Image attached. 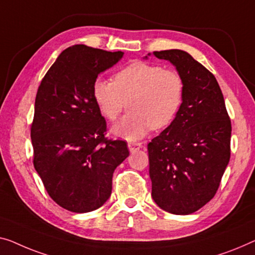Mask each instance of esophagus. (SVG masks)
Returning a JSON list of instances; mask_svg holds the SVG:
<instances>
[{"label":"esophagus","instance_id":"1","mask_svg":"<svg viewBox=\"0 0 255 255\" xmlns=\"http://www.w3.org/2000/svg\"><path fill=\"white\" fill-rule=\"evenodd\" d=\"M142 147H143L142 143H139V142H129L128 143V149H129V151L131 152V153H134V152L138 151L139 149H142Z\"/></svg>","mask_w":255,"mask_h":255}]
</instances>
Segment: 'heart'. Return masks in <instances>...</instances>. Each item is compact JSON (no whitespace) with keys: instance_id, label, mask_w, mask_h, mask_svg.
I'll return each mask as SVG.
<instances>
[{"instance_id":"heart-1","label":"heart","mask_w":255,"mask_h":255,"mask_svg":"<svg viewBox=\"0 0 255 255\" xmlns=\"http://www.w3.org/2000/svg\"><path fill=\"white\" fill-rule=\"evenodd\" d=\"M183 79L178 72L154 64L134 62L120 68L112 81L98 78L93 83V96L109 121L129 112L115 128L117 135L138 139L150 129H161L172 124L182 105Z\"/></svg>"}]
</instances>
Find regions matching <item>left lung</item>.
<instances>
[{
    "label": "left lung",
    "mask_w": 255,
    "mask_h": 255,
    "mask_svg": "<svg viewBox=\"0 0 255 255\" xmlns=\"http://www.w3.org/2000/svg\"><path fill=\"white\" fill-rule=\"evenodd\" d=\"M183 79L175 119L147 144L152 198L162 210L187 215L207 204L230 159L231 121L214 75L178 49L153 51Z\"/></svg>",
    "instance_id": "obj_1"
}]
</instances>
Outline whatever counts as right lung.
<instances>
[{"label":"right lung","mask_w":255,"mask_h":255,"mask_svg":"<svg viewBox=\"0 0 255 255\" xmlns=\"http://www.w3.org/2000/svg\"><path fill=\"white\" fill-rule=\"evenodd\" d=\"M123 56L72 45L37 89L30 126L33 164L48 195L70 212L100 208L111 196L113 172L129 155L125 140L105 137L106 121L93 96L98 74Z\"/></svg>","instance_id":"add662e5"}]
</instances>
